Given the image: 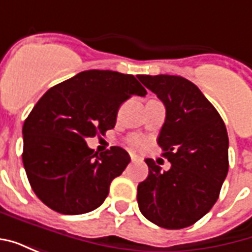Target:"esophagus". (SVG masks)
I'll use <instances>...</instances> for the list:
<instances>
[{
	"mask_svg": "<svg viewBox=\"0 0 252 252\" xmlns=\"http://www.w3.org/2000/svg\"><path fill=\"white\" fill-rule=\"evenodd\" d=\"M129 157H131L132 160H137V159H139V157H137L135 153H129Z\"/></svg>",
	"mask_w": 252,
	"mask_h": 252,
	"instance_id": "1",
	"label": "esophagus"
}]
</instances>
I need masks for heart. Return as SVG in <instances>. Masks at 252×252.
<instances>
[{"label": "heart", "instance_id": "1", "mask_svg": "<svg viewBox=\"0 0 252 252\" xmlns=\"http://www.w3.org/2000/svg\"><path fill=\"white\" fill-rule=\"evenodd\" d=\"M131 144L132 146H135V147H142L143 144H144V140H143V137L135 136L131 139Z\"/></svg>", "mask_w": 252, "mask_h": 252}]
</instances>
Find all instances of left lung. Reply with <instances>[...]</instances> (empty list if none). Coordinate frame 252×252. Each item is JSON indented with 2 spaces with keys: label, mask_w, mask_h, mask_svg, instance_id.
Listing matches in <instances>:
<instances>
[{
  "label": "left lung",
  "mask_w": 252,
  "mask_h": 252,
  "mask_svg": "<svg viewBox=\"0 0 252 252\" xmlns=\"http://www.w3.org/2000/svg\"><path fill=\"white\" fill-rule=\"evenodd\" d=\"M166 108L158 136L171 167L146 159L148 177L137 185L142 215L159 227L181 229L211 211L228 173V133L215 106L194 83L178 75H139Z\"/></svg>",
  "instance_id": "8db88e82"
}]
</instances>
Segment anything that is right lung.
<instances>
[{
  "instance_id": "add662e5",
  "label": "right lung",
  "mask_w": 252,
  "mask_h": 252,
  "mask_svg": "<svg viewBox=\"0 0 252 252\" xmlns=\"http://www.w3.org/2000/svg\"><path fill=\"white\" fill-rule=\"evenodd\" d=\"M147 90L131 74L88 70L41 97L23 126V163L41 202L63 215L98 208L131 158L124 148L93 153L86 139L116 124L120 105Z\"/></svg>"
}]
</instances>
